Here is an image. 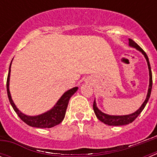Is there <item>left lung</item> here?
Instances as JSON below:
<instances>
[{"label": "left lung", "instance_id": "left-lung-1", "mask_svg": "<svg viewBox=\"0 0 157 157\" xmlns=\"http://www.w3.org/2000/svg\"><path fill=\"white\" fill-rule=\"evenodd\" d=\"M129 45L130 47H133V48H135L136 49H138V51L143 54L145 58L146 59L147 63H148V67H149V90H148V94H147L146 98H145V101L143 102V104L141 105V106L140 107L138 110L134 112V113L130 115H125V116H110V115L105 114L104 112H101V110H99L98 107H97V104H96V101L94 100V113H95L96 116L98 117V120L100 121H101L102 123H105L107 125L109 126H123V125H127L129 123H132L136 118L138 117L140 115L143 109H145V105H146L147 102L149 101V98H150L151 91H152V71H151V67L150 63L149 61V58L148 56L146 55L145 51L139 46V45L137 44L136 42H134L132 39H129Z\"/></svg>", "mask_w": 157, "mask_h": 157}]
</instances>
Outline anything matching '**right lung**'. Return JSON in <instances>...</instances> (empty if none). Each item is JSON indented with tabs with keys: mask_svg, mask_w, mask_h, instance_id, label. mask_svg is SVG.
Segmentation results:
<instances>
[{
	"mask_svg": "<svg viewBox=\"0 0 157 157\" xmlns=\"http://www.w3.org/2000/svg\"><path fill=\"white\" fill-rule=\"evenodd\" d=\"M12 60L11 61L10 66H9V71H8V78H7V93H8V100L10 101L11 105L13 108L14 111L16 112L20 119L27 123V125L33 127H37V128H51L55 126L58 125L63 121L64 119L65 113H66L67 108L68 105L69 100L76 91L78 90V87H74L62 95V97L56 102V104L52 107L50 110L48 112L42 113L41 115L35 116H30L23 114L19 109L16 108V105L14 104L13 101L11 97L10 91H9V79H10V72H11V64Z\"/></svg>",
	"mask_w": 157,
	"mask_h": 157,
	"instance_id": "1",
	"label": "right lung"
}]
</instances>
